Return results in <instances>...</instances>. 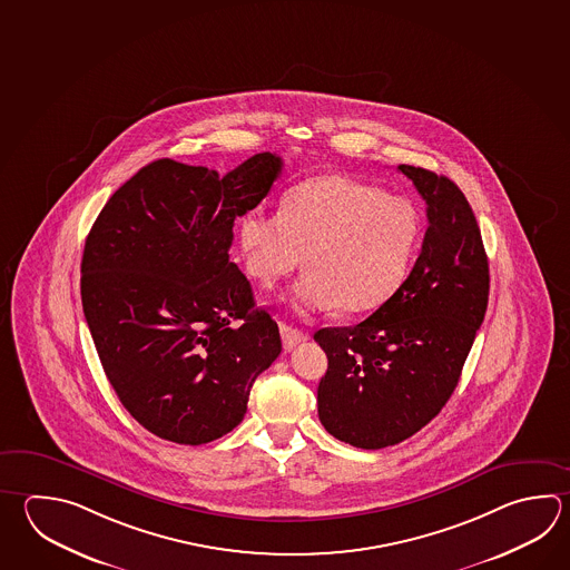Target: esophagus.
I'll return each mask as SVG.
<instances>
[{"label":"esophagus","instance_id":"esophagus-1","mask_svg":"<svg viewBox=\"0 0 570 570\" xmlns=\"http://www.w3.org/2000/svg\"><path fill=\"white\" fill-rule=\"evenodd\" d=\"M279 334H282V344H284L286 351H292L296 344L308 341V333H304V331L291 326V324H279Z\"/></svg>","mask_w":570,"mask_h":570}]
</instances>
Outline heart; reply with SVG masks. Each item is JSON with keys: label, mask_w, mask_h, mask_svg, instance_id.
<instances>
[{"label": "heart", "mask_w": 570, "mask_h": 570, "mask_svg": "<svg viewBox=\"0 0 570 570\" xmlns=\"http://www.w3.org/2000/svg\"><path fill=\"white\" fill-rule=\"evenodd\" d=\"M417 237L420 215L409 199L343 175L301 183L276 214L256 207L239 222L247 274L262 288L304 259L308 272L291 294L301 312L381 306L407 276Z\"/></svg>", "instance_id": "1"}]
</instances>
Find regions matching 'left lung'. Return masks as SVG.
<instances>
[{
  "instance_id": "left-lung-1",
  "label": "left lung",
  "mask_w": 570,
  "mask_h": 570,
  "mask_svg": "<svg viewBox=\"0 0 570 570\" xmlns=\"http://www.w3.org/2000/svg\"><path fill=\"white\" fill-rule=\"evenodd\" d=\"M428 204V232L397 292L356 326L321 328L328 356L318 417L336 440L381 450L425 428L448 403L482 326L488 256L472 207L455 183L399 165Z\"/></svg>"
}]
</instances>
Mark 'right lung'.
I'll return each instance as SVG.
<instances>
[{"label": "right lung", "instance_id": "obj_1", "mask_svg": "<svg viewBox=\"0 0 570 570\" xmlns=\"http://www.w3.org/2000/svg\"><path fill=\"white\" fill-rule=\"evenodd\" d=\"M279 173L272 153L224 177L159 159L112 194L88 234L80 294L98 358L120 403L161 440L202 445L237 428L282 351L278 324L229 262L236 217Z\"/></svg>", "mask_w": 570, "mask_h": 570}]
</instances>
